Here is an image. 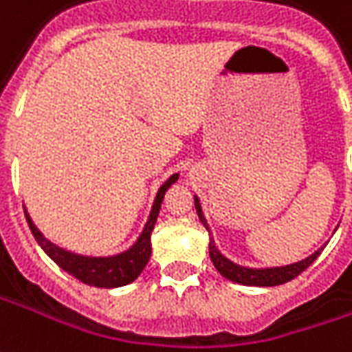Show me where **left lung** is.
<instances>
[{
    "label": "left lung",
    "instance_id": "1",
    "mask_svg": "<svg viewBox=\"0 0 352 352\" xmlns=\"http://www.w3.org/2000/svg\"><path fill=\"white\" fill-rule=\"evenodd\" d=\"M194 206H196V213L198 217L204 223V227L208 228L210 232V227L206 223V217L201 213L200 201L198 198H194ZM320 255V250L314 252L313 255H309L307 259L299 263H294V265H286V267H274V269H248V267H240V265H234L232 261H228L227 257H223L221 253L217 252V248L213 244V238L210 240V257L215 269L225 276L227 280H232L236 284H244V286H280V284H286L289 280H294L296 276H299L309 265H313V261Z\"/></svg>",
    "mask_w": 352,
    "mask_h": 352
}]
</instances>
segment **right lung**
<instances>
[{
	"label": "right lung",
	"mask_w": 352,
	"mask_h": 352,
	"mask_svg": "<svg viewBox=\"0 0 352 352\" xmlns=\"http://www.w3.org/2000/svg\"><path fill=\"white\" fill-rule=\"evenodd\" d=\"M179 175H171L162 184V188L158 190V196L154 200L152 206V213L148 217V223L142 230L141 238L137 240V244L127 250V252L114 255V257H83V255H76L72 252H66L58 245L51 244L45 236L39 232L36 225L32 223L30 215L24 211L26 221H28V227H30L32 234L38 240V244L41 245V250L47 253L49 257L60 267L66 270L68 274H72L74 278H78L83 284H89V286L97 287H118L125 286L129 282H133L142 269L146 267V263L151 259V232L154 225H156V219H158L160 208H162V200H164V194L168 190L171 184L175 183Z\"/></svg>",
	"instance_id": "add662e5"
}]
</instances>
